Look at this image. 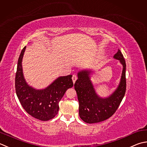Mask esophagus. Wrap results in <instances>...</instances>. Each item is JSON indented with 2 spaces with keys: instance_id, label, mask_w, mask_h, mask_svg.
Wrapping results in <instances>:
<instances>
[{
  "instance_id": "34e87169",
  "label": "esophagus",
  "mask_w": 147,
  "mask_h": 147,
  "mask_svg": "<svg viewBox=\"0 0 147 147\" xmlns=\"http://www.w3.org/2000/svg\"><path fill=\"white\" fill-rule=\"evenodd\" d=\"M76 80H77V76H76V75H75V74H73V77H72V80H73V83H75Z\"/></svg>"
}]
</instances>
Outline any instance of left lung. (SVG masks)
Here are the masks:
<instances>
[{
  "mask_svg": "<svg viewBox=\"0 0 147 147\" xmlns=\"http://www.w3.org/2000/svg\"><path fill=\"white\" fill-rule=\"evenodd\" d=\"M122 65L121 78L116 90L110 96L102 97L97 94L91 74L90 69H82L77 74L78 80L74 83L79 102V115L85 122L94 123L108 119L116 111L122 100L126 90L125 61L120 50L113 56Z\"/></svg>",
  "mask_w": 147,
  "mask_h": 147,
  "instance_id": "left-lung-1",
  "label": "left lung"
}]
</instances>
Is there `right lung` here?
<instances>
[{
  "label": "right lung",
  "instance_id": "add662e5",
  "mask_svg": "<svg viewBox=\"0 0 147 147\" xmlns=\"http://www.w3.org/2000/svg\"><path fill=\"white\" fill-rule=\"evenodd\" d=\"M25 47L20 55L15 77V88L17 97L22 107L36 119L47 121L58 113L59 103L68 88L73 87L72 75L60 76L50 85L43 89H36L26 82L23 73L22 59Z\"/></svg>",
  "mask_w": 147,
  "mask_h": 147
}]
</instances>
